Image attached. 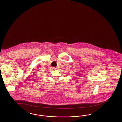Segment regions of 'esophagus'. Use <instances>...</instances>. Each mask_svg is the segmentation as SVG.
Instances as JSON below:
<instances>
[{
	"instance_id": "obj_1",
	"label": "esophagus",
	"mask_w": 122,
	"mask_h": 122,
	"mask_svg": "<svg viewBox=\"0 0 122 122\" xmlns=\"http://www.w3.org/2000/svg\"><path fill=\"white\" fill-rule=\"evenodd\" d=\"M52 69L53 70H55L56 69V68H54V67H52Z\"/></svg>"
}]
</instances>
